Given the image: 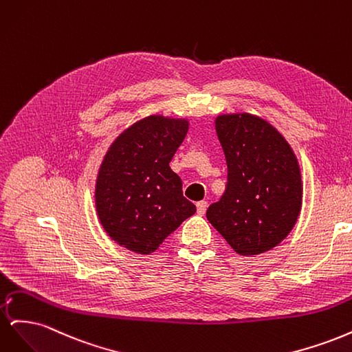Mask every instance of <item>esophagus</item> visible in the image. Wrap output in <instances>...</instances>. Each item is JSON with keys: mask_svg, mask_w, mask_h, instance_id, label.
Segmentation results:
<instances>
[{"mask_svg": "<svg viewBox=\"0 0 352 352\" xmlns=\"http://www.w3.org/2000/svg\"><path fill=\"white\" fill-rule=\"evenodd\" d=\"M207 210V201H199L197 202V212L199 216H202Z\"/></svg>", "mask_w": 352, "mask_h": 352, "instance_id": "esophagus-1", "label": "esophagus"}]
</instances>
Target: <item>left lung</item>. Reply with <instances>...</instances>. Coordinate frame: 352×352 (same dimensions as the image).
Instances as JSON below:
<instances>
[{"instance_id": "1", "label": "left lung", "mask_w": 352, "mask_h": 352, "mask_svg": "<svg viewBox=\"0 0 352 352\" xmlns=\"http://www.w3.org/2000/svg\"><path fill=\"white\" fill-rule=\"evenodd\" d=\"M216 133L228 184L207 219L239 255L273 250L291 233L302 207V179L291 144L251 113L219 114Z\"/></svg>"}]
</instances>
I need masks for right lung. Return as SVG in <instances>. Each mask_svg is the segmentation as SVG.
Returning a JSON list of instances; mask_svg holds the SVG:
<instances>
[{
    "instance_id": "right-lung-1",
    "label": "right lung",
    "mask_w": 352,
    "mask_h": 352,
    "mask_svg": "<svg viewBox=\"0 0 352 352\" xmlns=\"http://www.w3.org/2000/svg\"><path fill=\"white\" fill-rule=\"evenodd\" d=\"M189 131L186 117L151 114L116 138L95 180V210L120 247L148 255L197 211L170 168Z\"/></svg>"
}]
</instances>
